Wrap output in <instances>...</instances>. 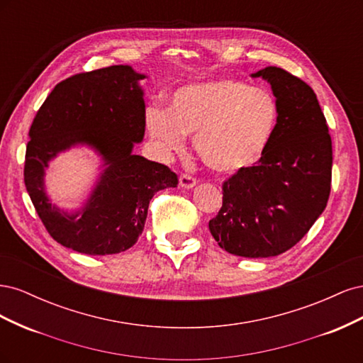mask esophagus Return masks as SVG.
Returning <instances> with one entry per match:
<instances>
[{
  "label": "esophagus",
  "mask_w": 363,
  "mask_h": 363,
  "mask_svg": "<svg viewBox=\"0 0 363 363\" xmlns=\"http://www.w3.org/2000/svg\"><path fill=\"white\" fill-rule=\"evenodd\" d=\"M179 183H180V188H183V189H192L196 186V180L194 177H191V175H182Z\"/></svg>",
  "instance_id": "34e87169"
}]
</instances>
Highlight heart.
Instances as JSON below:
<instances>
[{"instance_id": "b5f03b06", "label": "heart", "mask_w": 363, "mask_h": 363, "mask_svg": "<svg viewBox=\"0 0 363 363\" xmlns=\"http://www.w3.org/2000/svg\"><path fill=\"white\" fill-rule=\"evenodd\" d=\"M280 121L276 98L238 80L183 86L171 107L151 106L145 113L150 138L164 157L186 150V136L207 168L219 175L245 172L263 159Z\"/></svg>"}]
</instances>
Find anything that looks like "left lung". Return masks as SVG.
<instances>
[{"instance_id":"8db88e82","label":"left lung","mask_w":363,"mask_h":363,"mask_svg":"<svg viewBox=\"0 0 363 363\" xmlns=\"http://www.w3.org/2000/svg\"><path fill=\"white\" fill-rule=\"evenodd\" d=\"M251 77L271 84L279 127L256 167L224 183L223 207L208 230L230 255L262 259L292 248L324 212L333 157L325 118L311 86L277 67Z\"/></svg>"}]
</instances>
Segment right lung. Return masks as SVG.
Masks as SVG:
<instances>
[{"mask_svg":"<svg viewBox=\"0 0 363 363\" xmlns=\"http://www.w3.org/2000/svg\"><path fill=\"white\" fill-rule=\"evenodd\" d=\"M144 79L148 75L128 65L72 75L54 87L33 121L26 188L48 233L63 247L89 256L128 250L145 227L152 195L177 188L168 167L133 152L145 135ZM82 146L101 157L102 172L80 208L62 209L46 194V168Z\"/></svg>","mask_w":363,"mask_h":363,"instance_id":"add662e5","label":"right lung"}]
</instances>
